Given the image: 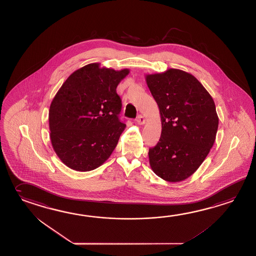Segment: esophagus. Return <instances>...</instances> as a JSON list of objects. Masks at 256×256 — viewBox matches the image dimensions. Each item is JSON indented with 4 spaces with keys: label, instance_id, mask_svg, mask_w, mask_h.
<instances>
[{
    "label": "esophagus",
    "instance_id": "esophagus-1",
    "mask_svg": "<svg viewBox=\"0 0 256 256\" xmlns=\"http://www.w3.org/2000/svg\"><path fill=\"white\" fill-rule=\"evenodd\" d=\"M136 120H137V122L140 124H146V118H144V116H140V114L137 117Z\"/></svg>",
    "mask_w": 256,
    "mask_h": 256
}]
</instances>
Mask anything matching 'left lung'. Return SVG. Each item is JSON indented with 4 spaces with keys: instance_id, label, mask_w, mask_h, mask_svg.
<instances>
[{
    "instance_id": "1",
    "label": "left lung",
    "mask_w": 256,
    "mask_h": 256,
    "mask_svg": "<svg viewBox=\"0 0 256 256\" xmlns=\"http://www.w3.org/2000/svg\"><path fill=\"white\" fill-rule=\"evenodd\" d=\"M147 86L160 110L162 134L149 149L152 170L170 182L196 172L216 140L219 119L210 94L190 74L168 69L147 74Z\"/></svg>"
}]
</instances>
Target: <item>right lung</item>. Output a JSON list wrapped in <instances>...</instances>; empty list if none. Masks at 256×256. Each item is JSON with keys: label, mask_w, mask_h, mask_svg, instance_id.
Instances as JSON below:
<instances>
[{"label": "right lung", "mask_w": 256, "mask_h": 256, "mask_svg": "<svg viewBox=\"0 0 256 256\" xmlns=\"http://www.w3.org/2000/svg\"><path fill=\"white\" fill-rule=\"evenodd\" d=\"M129 72L94 62L74 72L57 92L49 110L50 142L70 169L94 170L116 149L126 126L116 88Z\"/></svg>", "instance_id": "add662e5"}]
</instances>
